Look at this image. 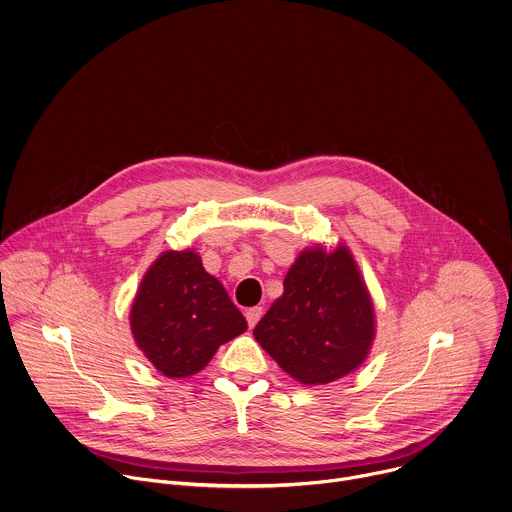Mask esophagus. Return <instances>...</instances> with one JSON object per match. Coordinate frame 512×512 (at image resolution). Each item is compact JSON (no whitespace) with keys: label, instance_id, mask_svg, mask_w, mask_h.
I'll return each instance as SVG.
<instances>
[{"label":"esophagus","instance_id":"34e87169","mask_svg":"<svg viewBox=\"0 0 512 512\" xmlns=\"http://www.w3.org/2000/svg\"><path fill=\"white\" fill-rule=\"evenodd\" d=\"M262 314H264L262 306H252V308H248V310H246V320H248V326H250V328H254V326L258 324V320L262 318Z\"/></svg>","mask_w":512,"mask_h":512}]
</instances>
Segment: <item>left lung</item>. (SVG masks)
Instances as JSON below:
<instances>
[{"label":"left lung","instance_id":"8db88e82","mask_svg":"<svg viewBox=\"0 0 512 512\" xmlns=\"http://www.w3.org/2000/svg\"><path fill=\"white\" fill-rule=\"evenodd\" d=\"M254 338L302 384H328L358 368L374 338V310L350 252L304 250Z\"/></svg>","mask_w":512,"mask_h":512}]
</instances>
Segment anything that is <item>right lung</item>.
I'll return each instance as SVG.
<instances>
[{
  "label": "right lung",
  "instance_id": "add662e5",
  "mask_svg": "<svg viewBox=\"0 0 512 512\" xmlns=\"http://www.w3.org/2000/svg\"><path fill=\"white\" fill-rule=\"evenodd\" d=\"M132 332L148 360L170 378L200 372L248 324L224 286L192 250L166 252L136 294Z\"/></svg>",
  "mask_w": 512,
  "mask_h": 512
}]
</instances>
